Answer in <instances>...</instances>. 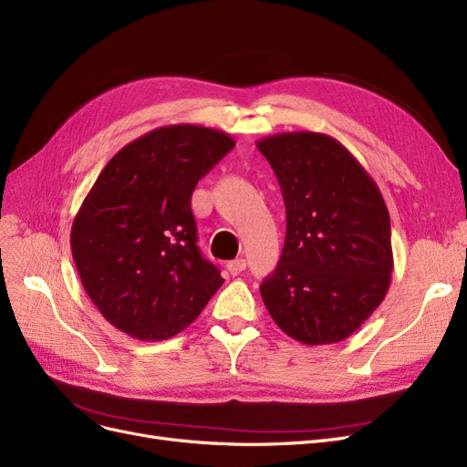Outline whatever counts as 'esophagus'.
<instances>
[{"label":"esophagus","instance_id":"34e87169","mask_svg":"<svg viewBox=\"0 0 467 467\" xmlns=\"http://www.w3.org/2000/svg\"><path fill=\"white\" fill-rule=\"evenodd\" d=\"M244 269H246V259H242V257L233 259V261H229V263H227V271H229L233 276L240 275V273L244 271Z\"/></svg>","mask_w":467,"mask_h":467}]
</instances>
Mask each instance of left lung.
<instances>
[{
	"mask_svg": "<svg viewBox=\"0 0 467 467\" xmlns=\"http://www.w3.org/2000/svg\"><path fill=\"white\" fill-rule=\"evenodd\" d=\"M286 206V240L261 297L276 327L306 346L349 337L383 301L393 273L391 219L376 181L330 135L257 140Z\"/></svg>",
	"mask_w": 467,
	"mask_h": 467,
	"instance_id": "8db88e82",
	"label": "left lung"
}]
</instances>
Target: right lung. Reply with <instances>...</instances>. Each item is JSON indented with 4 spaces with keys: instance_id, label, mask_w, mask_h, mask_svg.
Here are the masks:
<instances>
[{
    "instance_id": "add662e5",
    "label": "right lung",
    "mask_w": 467,
    "mask_h": 467,
    "mask_svg": "<svg viewBox=\"0 0 467 467\" xmlns=\"http://www.w3.org/2000/svg\"><path fill=\"white\" fill-rule=\"evenodd\" d=\"M234 147L194 124L156 128L118 150L79 206L70 248L79 278L114 328L170 339L225 282L196 246L191 196Z\"/></svg>"
}]
</instances>
